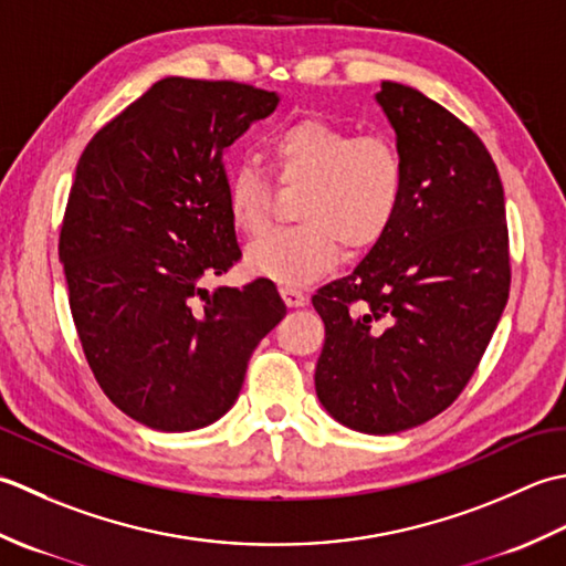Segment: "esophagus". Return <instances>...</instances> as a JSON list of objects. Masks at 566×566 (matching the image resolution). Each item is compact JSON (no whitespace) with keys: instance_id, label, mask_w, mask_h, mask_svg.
I'll return each mask as SVG.
<instances>
[{"instance_id":"esophagus-1","label":"esophagus","mask_w":566,"mask_h":566,"mask_svg":"<svg viewBox=\"0 0 566 566\" xmlns=\"http://www.w3.org/2000/svg\"><path fill=\"white\" fill-rule=\"evenodd\" d=\"M281 295L287 307H303L305 305V293L293 285H281Z\"/></svg>"}]
</instances>
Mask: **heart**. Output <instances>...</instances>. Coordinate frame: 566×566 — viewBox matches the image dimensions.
I'll return each mask as SVG.
<instances>
[{
    "mask_svg": "<svg viewBox=\"0 0 566 566\" xmlns=\"http://www.w3.org/2000/svg\"><path fill=\"white\" fill-rule=\"evenodd\" d=\"M275 180L303 188L295 217L303 222L271 232L247 249V269L281 285H305L339 261L342 244L368 249L388 232L402 200V160L386 136H356L325 119H300L266 144ZM271 186L251 164L227 176V212L237 232L269 227Z\"/></svg>",
    "mask_w": 566,
    "mask_h": 566,
    "instance_id": "heart-1",
    "label": "heart"
}]
</instances>
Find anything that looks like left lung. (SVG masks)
Instances as JSON below:
<instances>
[{
    "label": "left lung",
    "mask_w": 566,
    "mask_h": 566,
    "mask_svg": "<svg viewBox=\"0 0 566 566\" xmlns=\"http://www.w3.org/2000/svg\"><path fill=\"white\" fill-rule=\"evenodd\" d=\"M402 160L388 232L313 305L325 322L315 390L366 434L410 430L467 386L509 303L511 259L499 168L481 138L422 92H376Z\"/></svg>",
    "instance_id": "1"
}]
</instances>
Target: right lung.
I'll list each match as a JSON object with an SVG mask.
<instances>
[{
  "label": "right lung",
  "mask_w": 566,
  "mask_h": 566,
  "mask_svg": "<svg viewBox=\"0 0 566 566\" xmlns=\"http://www.w3.org/2000/svg\"><path fill=\"white\" fill-rule=\"evenodd\" d=\"M279 102L239 83L158 80L77 160L57 249L71 313L97 384L146 428L222 418L285 315L266 279L205 287L241 259L224 151Z\"/></svg>",
  "instance_id": "1"
}]
</instances>
